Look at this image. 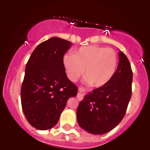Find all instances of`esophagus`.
<instances>
[{"instance_id":"1","label":"esophagus","mask_w":150,"mask_h":150,"mask_svg":"<svg viewBox=\"0 0 150 150\" xmlns=\"http://www.w3.org/2000/svg\"><path fill=\"white\" fill-rule=\"evenodd\" d=\"M85 92V88L83 87H79L78 88V95H77V99L79 100H81L83 99V95L82 94Z\"/></svg>"}]
</instances>
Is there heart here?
I'll list each match as a JSON object with an SVG mask.
<instances>
[{"label": "heart", "mask_w": 150, "mask_h": 150, "mask_svg": "<svg viewBox=\"0 0 150 150\" xmlns=\"http://www.w3.org/2000/svg\"><path fill=\"white\" fill-rule=\"evenodd\" d=\"M64 67L70 80L76 82L83 75L85 81L96 88L104 86L114 76L117 68L116 52L110 48L98 46H83L75 55L66 54Z\"/></svg>", "instance_id": "1"}]
</instances>
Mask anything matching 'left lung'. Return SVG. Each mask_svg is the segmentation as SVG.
Listing matches in <instances>:
<instances>
[{"label": "left lung", "mask_w": 150, "mask_h": 150, "mask_svg": "<svg viewBox=\"0 0 150 150\" xmlns=\"http://www.w3.org/2000/svg\"><path fill=\"white\" fill-rule=\"evenodd\" d=\"M120 62L114 76L104 86L84 97L77 107L78 124L93 134H103L122 120L132 97L133 73L126 55L119 52Z\"/></svg>", "instance_id": "obj_1"}]
</instances>
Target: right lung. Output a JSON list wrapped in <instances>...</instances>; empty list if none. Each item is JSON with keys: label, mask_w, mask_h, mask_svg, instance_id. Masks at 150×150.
<instances>
[{"label": "right lung", "mask_w": 150, "mask_h": 150, "mask_svg": "<svg viewBox=\"0 0 150 150\" xmlns=\"http://www.w3.org/2000/svg\"><path fill=\"white\" fill-rule=\"evenodd\" d=\"M71 46L70 41L52 38L40 43L27 62L21 102L28 122L38 130L55 126L67 100L77 94L63 64Z\"/></svg>", "instance_id": "obj_1"}]
</instances>
